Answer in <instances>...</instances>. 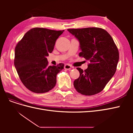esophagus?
I'll use <instances>...</instances> for the list:
<instances>
[{
	"label": "esophagus",
	"mask_w": 133,
	"mask_h": 133,
	"mask_svg": "<svg viewBox=\"0 0 133 133\" xmlns=\"http://www.w3.org/2000/svg\"><path fill=\"white\" fill-rule=\"evenodd\" d=\"M72 68V66L69 64H65V66H64V69H66V70H70Z\"/></svg>",
	"instance_id": "esophagus-1"
}]
</instances>
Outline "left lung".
Here are the masks:
<instances>
[{
  "label": "left lung",
  "mask_w": 133,
  "mask_h": 133,
  "mask_svg": "<svg viewBox=\"0 0 133 133\" xmlns=\"http://www.w3.org/2000/svg\"><path fill=\"white\" fill-rule=\"evenodd\" d=\"M68 31L79 42L80 57L90 62L85 70L76 68L80 76L74 82L75 89L85 95L98 94L115 73L119 59L118 48L110 35L102 28L69 29Z\"/></svg>",
  "instance_id": "left-lung-1"
}]
</instances>
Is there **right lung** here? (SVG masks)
Returning a JSON list of instances; mask_svg holds the SVG:
<instances>
[{
	"mask_svg": "<svg viewBox=\"0 0 133 133\" xmlns=\"http://www.w3.org/2000/svg\"><path fill=\"white\" fill-rule=\"evenodd\" d=\"M64 31L34 28L28 31L16 46L14 66L24 85L31 91L44 93L55 86L57 75L64 64L48 66L46 57Z\"/></svg>",
	"mask_w": 133,
	"mask_h": 133,
	"instance_id": "1",
	"label": "right lung"
}]
</instances>
